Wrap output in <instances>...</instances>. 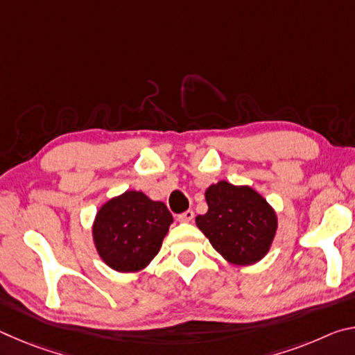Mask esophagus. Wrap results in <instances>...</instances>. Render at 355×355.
I'll return each mask as SVG.
<instances>
[{
  "label": "esophagus",
  "mask_w": 355,
  "mask_h": 355,
  "mask_svg": "<svg viewBox=\"0 0 355 355\" xmlns=\"http://www.w3.org/2000/svg\"><path fill=\"white\" fill-rule=\"evenodd\" d=\"M192 219H194V211H192V209H188V211L178 214L180 222H191Z\"/></svg>",
  "instance_id": "obj_1"
}]
</instances>
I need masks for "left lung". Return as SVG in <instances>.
<instances>
[{
  "instance_id": "8db88e82",
  "label": "left lung",
  "mask_w": 355,
  "mask_h": 355,
  "mask_svg": "<svg viewBox=\"0 0 355 355\" xmlns=\"http://www.w3.org/2000/svg\"><path fill=\"white\" fill-rule=\"evenodd\" d=\"M208 211L196 218L213 248L228 263L248 266L268 254L277 232V214L250 186L220 180L205 191Z\"/></svg>"
}]
</instances>
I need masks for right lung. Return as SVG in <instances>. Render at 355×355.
<instances>
[{"instance_id": "obj_1", "label": "right lung", "mask_w": 355, "mask_h": 355, "mask_svg": "<svg viewBox=\"0 0 355 355\" xmlns=\"http://www.w3.org/2000/svg\"><path fill=\"white\" fill-rule=\"evenodd\" d=\"M172 222L163 202L148 199L141 191H125L98 209L94 244L114 271L137 272L158 254Z\"/></svg>"}]
</instances>
